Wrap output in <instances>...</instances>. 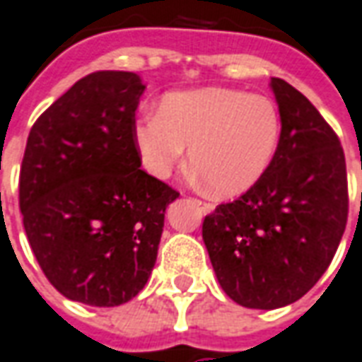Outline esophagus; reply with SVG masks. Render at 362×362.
I'll use <instances>...</instances> for the list:
<instances>
[{
	"instance_id": "1",
	"label": "esophagus",
	"mask_w": 362,
	"mask_h": 362,
	"mask_svg": "<svg viewBox=\"0 0 362 362\" xmlns=\"http://www.w3.org/2000/svg\"><path fill=\"white\" fill-rule=\"evenodd\" d=\"M197 202H199V206H201L204 212H212V210H214V204H212V202H206V201H197Z\"/></svg>"
}]
</instances>
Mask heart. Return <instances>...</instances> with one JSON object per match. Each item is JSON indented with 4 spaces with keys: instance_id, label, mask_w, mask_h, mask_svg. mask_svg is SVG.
Returning <instances> with one entry per match:
<instances>
[{
    "instance_id": "heart-1",
    "label": "heart",
    "mask_w": 362,
    "mask_h": 362,
    "mask_svg": "<svg viewBox=\"0 0 362 362\" xmlns=\"http://www.w3.org/2000/svg\"><path fill=\"white\" fill-rule=\"evenodd\" d=\"M279 140L281 115L269 97L222 87L168 95L160 112L134 127L136 148L152 175L168 177L191 148L194 171L224 197L257 183Z\"/></svg>"
}]
</instances>
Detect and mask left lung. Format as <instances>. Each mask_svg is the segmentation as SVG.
<instances>
[{
  "mask_svg": "<svg viewBox=\"0 0 362 362\" xmlns=\"http://www.w3.org/2000/svg\"><path fill=\"white\" fill-rule=\"evenodd\" d=\"M281 140L267 171L202 222L220 286L240 306L275 310L302 298L329 267L349 214L345 153L298 89L273 78Z\"/></svg>",
  "mask_w": 362,
  "mask_h": 362,
  "instance_id": "obj_1",
  "label": "left lung"
}]
</instances>
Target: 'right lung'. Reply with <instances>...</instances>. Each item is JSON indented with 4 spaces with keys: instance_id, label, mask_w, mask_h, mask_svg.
Wrapping results in <instances>:
<instances>
[{
    "instance_id": "1",
    "label": "right lung",
    "mask_w": 362,
    "mask_h": 362,
    "mask_svg": "<svg viewBox=\"0 0 362 362\" xmlns=\"http://www.w3.org/2000/svg\"><path fill=\"white\" fill-rule=\"evenodd\" d=\"M144 93L132 71H95L33 124L19 175L30 250L66 298L120 306L144 288L175 189L148 175L134 142Z\"/></svg>"
}]
</instances>
